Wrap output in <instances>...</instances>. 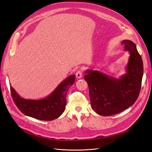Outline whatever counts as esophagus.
Masks as SVG:
<instances>
[{
	"mask_svg": "<svg viewBox=\"0 0 152 152\" xmlns=\"http://www.w3.org/2000/svg\"><path fill=\"white\" fill-rule=\"evenodd\" d=\"M76 77L77 78H80L82 77V75H83V72L82 70H78L76 72Z\"/></svg>",
	"mask_w": 152,
	"mask_h": 152,
	"instance_id": "esophagus-1",
	"label": "esophagus"
}]
</instances>
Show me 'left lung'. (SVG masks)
Wrapping results in <instances>:
<instances>
[{
  "instance_id": "obj_1",
  "label": "left lung",
  "mask_w": 152,
  "mask_h": 152,
  "mask_svg": "<svg viewBox=\"0 0 152 152\" xmlns=\"http://www.w3.org/2000/svg\"><path fill=\"white\" fill-rule=\"evenodd\" d=\"M125 50L130 52L127 73L118 80L97 71L88 70L84 76L89 88L92 109L101 116H111L126 109L137 100L142 87L143 61L136 45L124 40Z\"/></svg>"
}]
</instances>
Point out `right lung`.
Listing matches in <instances>:
<instances>
[{
    "label": "right lung",
    "instance_id": "right-lung-1",
    "mask_svg": "<svg viewBox=\"0 0 152 152\" xmlns=\"http://www.w3.org/2000/svg\"><path fill=\"white\" fill-rule=\"evenodd\" d=\"M75 80L74 75L69 76L50 96L39 101L21 98L11 86H10V93L15 105L26 116L43 121H51L58 118L64 112L67 91L74 84Z\"/></svg>",
    "mask_w": 152,
    "mask_h": 152
}]
</instances>
